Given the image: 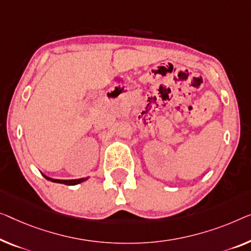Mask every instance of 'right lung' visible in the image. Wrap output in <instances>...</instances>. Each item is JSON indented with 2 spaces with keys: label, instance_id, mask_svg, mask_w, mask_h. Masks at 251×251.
Returning <instances> with one entry per match:
<instances>
[{
  "label": "right lung",
  "instance_id": "right-lung-1",
  "mask_svg": "<svg viewBox=\"0 0 251 251\" xmlns=\"http://www.w3.org/2000/svg\"><path fill=\"white\" fill-rule=\"evenodd\" d=\"M45 178L47 179V180H50L53 182H58V184H64V185H69V186H74V185H77L80 184V182H83L87 180L88 178H80V179H71V180H62V179H53V178H50L47 177V176L43 175Z\"/></svg>",
  "mask_w": 251,
  "mask_h": 251
}]
</instances>
